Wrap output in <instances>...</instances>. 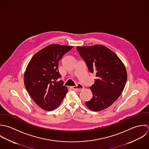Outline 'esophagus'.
I'll return each instance as SVG.
<instances>
[{
  "mask_svg": "<svg viewBox=\"0 0 149 149\" xmlns=\"http://www.w3.org/2000/svg\"><path fill=\"white\" fill-rule=\"evenodd\" d=\"M72 89L76 91H81L82 90L84 89V86L81 84H78L75 86H72Z\"/></svg>",
  "mask_w": 149,
  "mask_h": 149,
  "instance_id": "34e87169",
  "label": "esophagus"
}]
</instances>
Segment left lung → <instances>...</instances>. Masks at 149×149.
Instances as JSON below:
<instances>
[{"label":"left lung","instance_id":"obj_1","mask_svg":"<svg viewBox=\"0 0 149 149\" xmlns=\"http://www.w3.org/2000/svg\"><path fill=\"white\" fill-rule=\"evenodd\" d=\"M77 49L89 71L96 77L94 84L90 87L93 97L86 105L93 111L104 110L119 98L124 90L127 79L125 66L119 57L105 46L77 47Z\"/></svg>","mask_w":149,"mask_h":149}]
</instances>
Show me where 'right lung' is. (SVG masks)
Segmentation results:
<instances>
[{"instance_id":"1","label":"right lung","mask_w":149,"mask_h":149,"mask_svg":"<svg viewBox=\"0 0 149 149\" xmlns=\"http://www.w3.org/2000/svg\"><path fill=\"white\" fill-rule=\"evenodd\" d=\"M73 47L49 45L36 54L24 74V84L33 101L42 109L56 108L68 91L58 70L59 61Z\"/></svg>"}]
</instances>
